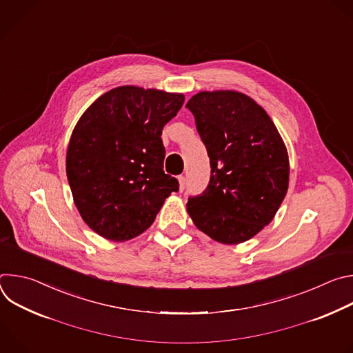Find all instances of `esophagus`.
<instances>
[{
    "instance_id": "1",
    "label": "esophagus",
    "mask_w": 353,
    "mask_h": 353,
    "mask_svg": "<svg viewBox=\"0 0 353 353\" xmlns=\"http://www.w3.org/2000/svg\"><path fill=\"white\" fill-rule=\"evenodd\" d=\"M177 179H179V187H180V191H183V190H184V187H185V177H184V176H179Z\"/></svg>"
}]
</instances>
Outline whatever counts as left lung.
<instances>
[{"label":"left lung","instance_id":"8db88e82","mask_svg":"<svg viewBox=\"0 0 353 353\" xmlns=\"http://www.w3.org/2000/svg\"><path fill=\"white\" fill-rule=\"evenodd\" d=\"M185 108L212 169L207 190L188 198L187 212L218 243L247 241L274 219L288 192L286 145L267 112L241 92H199Z\"/></svg>","mask_w":353,"mask_h":353}]
</instances>
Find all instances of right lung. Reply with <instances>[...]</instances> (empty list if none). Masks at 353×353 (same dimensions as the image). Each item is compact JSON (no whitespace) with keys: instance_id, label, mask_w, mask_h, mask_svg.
I'll return each mask as SVG.
<instances>
[{"instance_id":"1","label":"right lung","mask_w":353,"mask_h":353,"mask_svg":"<svg viewBox=\"0 0 353 353\" xmlns=\"http://www.w3.org/2000/svg\"><path fill=\"white\" fill-rule=\"evenodd\" d=\"M183 93L124 85L83 112L70 138L65 168L77 210L99 236L125 241L154 223L179 181L163 172V127Z\"/></svg>"}]
</instances>
